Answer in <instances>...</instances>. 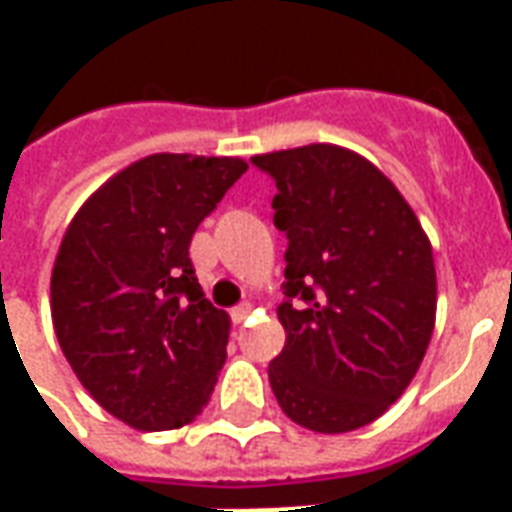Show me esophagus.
<instances>
[{
    "mask_svg": "<svg viewBox=\"0 0 512 512\" xmlns=\"http://www.w3.org/2000/svg\"><path fill=\"white\" fill-rule=\"evenodd\" d=\"M249 312H252V304H238V307L230 310V318H233V323H244L249 318Z\"/></svg>",
    "mask_w": 512,
    "mask_h": 512,
    "instance_id": "1",
    "label": "esophagus"
}]
</instances>
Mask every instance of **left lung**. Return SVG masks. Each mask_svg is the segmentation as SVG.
I'll return each mask as SVG.
<instances>
[{
    "instance_id": "8db88e82",
    "label": "left lung",
    "mask_w": 512,
    "mask_h": 512,
    "mask_svg": "<svg viewBox=\"0 0 512 512\" xmlns=\"http://www.w3.org/2000/svg\"><path fill=\"white\" fill-rule=\"evenodd\" d=\"M277 183L288 235L285 348L268 365L277 403L315 433L370 425L406 392L436 323V268L422 224L354 150L304 145L252 156Z\"/></svg>"
}]
</instances>
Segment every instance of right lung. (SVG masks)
I'll use <instances>...</instances> for the list:
<instances>
[{
    "mask_svg": "<svg viewBox=\"0 0 512 512\" xmlns=\"http://www.w3.org/2000/svg\"><path fill=\"white\" fill-rule=\"evenodd\" d=\"M246 172L244 158L156 153L117 172L62 235L51 321L76 378L136 430L200 414L227 359L230 315L194 277V230Z\"/></svg>",
    "mask_w": 512,
    "mask_h": 512,
    "instance_id": "1",
    "label": "right lung"
}]
</instances>
